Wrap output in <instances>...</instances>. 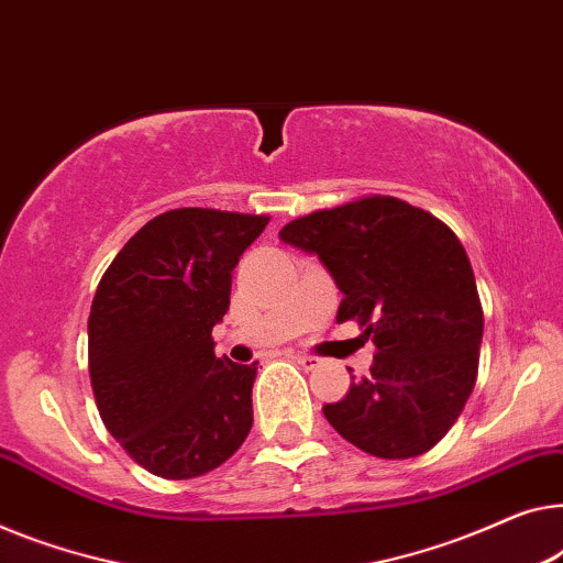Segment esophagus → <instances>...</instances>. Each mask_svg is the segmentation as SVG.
Here are the masks:
<instances>
[{
	"instance_id": "34e87169",
	"label": "esophagus",
	"mask_w": 563,
	"mask_h": 563,
	"mask_svg": "<svg viewBox=\"0 0 563 563\" xmlns=\"http://www.w3.org/2000/svg\"><path fill=\"white\" fill-rule=\"evenodd\" d=\"M295 361H297L305 371H314V368H320V365H322L320 357H317V355H307V353H297Z\"/></svg>"
}]
</instances>
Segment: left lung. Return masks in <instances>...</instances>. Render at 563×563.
Masks as SVG:
<instances>
[{
  "instance_id": "left-lung-1",
  "label": "left lung",
  "mask_w": 563,
  "mask_h": 563,
  "mask_svg": "<svg viewBox=\"0 0 563 563\" xmlns=\"http://www.w3.org/2000/svg\"><path fill=\"white\" fill-rule=\"evenodd\" d=\"M279 239L317 254L342 301L373 340L371 376L350 383L324 419L380 460L429 452L477 380L483 305L464 246L450 225L409 202L371 195L287 223Z\"/></svg>"
}]
</instances>
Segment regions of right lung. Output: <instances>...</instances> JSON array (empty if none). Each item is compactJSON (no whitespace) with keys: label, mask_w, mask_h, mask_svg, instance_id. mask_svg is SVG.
Listing matches in <instances>:
<instances>
[{"label":"right lung","mask_w":563,"mask_h":563,"mask_svg":"<svg viewBox=\"0 0 563 563\" xmlns=\"http://www.w3.org/2000/svg\"><path fill=\"white\" fill-rule=\"evenodd\" d=\"M268 216L167 210L101 276L88 317V371L109 434L152 475L190 479L246 442L256 363L216 357L231 279Z\"/></svg>","instance_id":"obj_1"}]
</instances>
